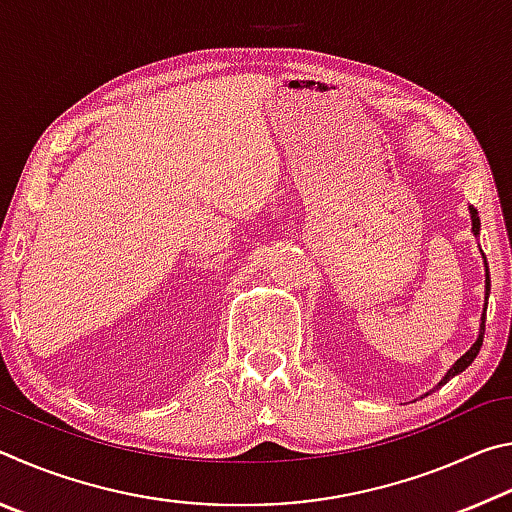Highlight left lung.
<instances>
[{
  "instance_id": "left-lung-1",
  "label": "left lung",
  "mask_w": 512,
  "mask_h": 512,
  "mask_svg": "<svg viewBox=\"0 0 512 512\" xmlns=\"http://www.w3.org/2000/svg\"><path fill=\"white\" fill-rule=\"evenodd\" d=\"M470 219H472V235L474 237H479V230H481V221H479V212L474 210V207L470 205ZM485 259V257H483ZM488 296H490V271H488V264H485V305H483V314H481V325H479V336H476V341L472 343V348L467 350L461 359H456L454 361V366L449 368L447 372H445V377L438 381V386L436 388H440V386H445L449 379L452 377H456V375H461V372L470 366V363L476 359V354H479V350H481V345H483V332H485V309H488ZM436 388H431L429 393H433L436 391ZM427 393V395H429Z\"/></svg>"
}]
</instances>
